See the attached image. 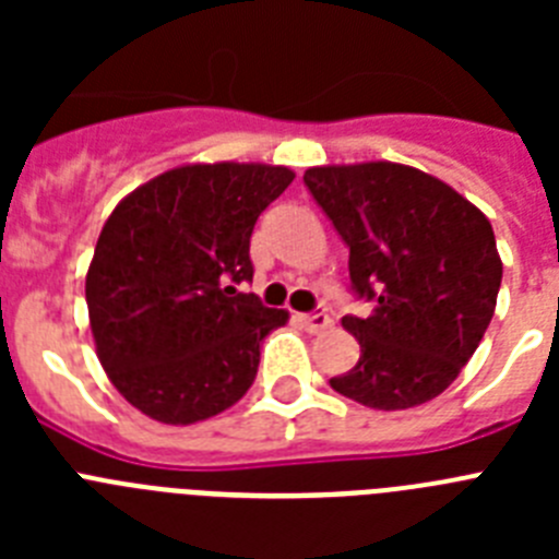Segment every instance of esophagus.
<instances>
[{
  "label": "esophagus",
  "instance_id": "1",
  "mask_svg": "<svg viewBox=\"0 0 559 559\" xmlns=\"http://www.w3.org/2000/svg\"><path fill=\"white\" fill-rule=\"evenodd\" d=\"M296 319H299V324H302L308 333H324V330L333 324L328 313H302V316H296Z\"/></svg>",
  "mask_w": 559,
  "mask_h": 559
}]
</instances>
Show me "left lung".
<instances>
[{
  "label": "left lung",
  "mask_w": 559,
  "mask_h": 559,
  "mask_svg": "<svg viewBox=\"0 0 559 559\" xmlns=\"http://www.w3.org/2000/svg\"><path fill=\"white\" fill-rule=\"evenodd\" d=\"M305 185L349 246V283L372 299L344 316L360 358L330 386L380 412L423 406L451 386L496 313L501 257L478 206L397 162L324 165Z\"/></svg>",
  "instance_id": "8db88e82"
}]
</instances>
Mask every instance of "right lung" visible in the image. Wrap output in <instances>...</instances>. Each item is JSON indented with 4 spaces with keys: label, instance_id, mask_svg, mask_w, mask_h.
<instances>
[{
    "label": "right lung",
    "instance_id": "add662e5",
    "mask_svg": "<svg viewBox=\"0 0 559 559\" xmlns=\"http://www.w3.org/2000/svg\"><path fill=\"white\" fill-rule=\"evenodd\" d=\"M294 181L283 165H181L114 206L86 274L88 324L114 389L156 423L235 406L260 344L288 322L235 285L251 280L260 212Z\"/></svg>",
    "mask_w": 559,
    "mask_h": 559
}]
</instances>
